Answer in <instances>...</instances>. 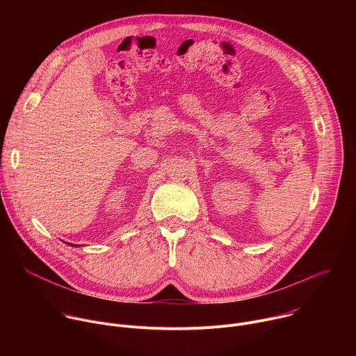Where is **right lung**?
Returning <instances> with one entry per match:
<instances>
[{"label":"right lung","mask_w":356,"mask_h":356,"mask_svg":"<svg viewBox=\"0 0 356 356\" xmlns=\"http://www.w3.org/2000/svg\"><path fill=\"white\" fill-rule=\"evenodd\" d=\"M69 245H70V243H69ZM72 246H77V245H73V243H72Z\"/></svg>","instance_id":"obj_1"}]
</instances>
